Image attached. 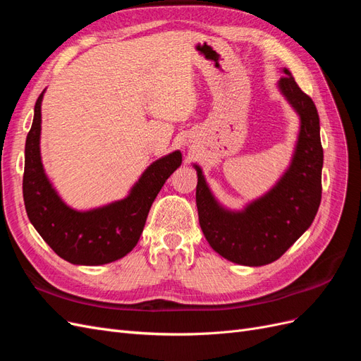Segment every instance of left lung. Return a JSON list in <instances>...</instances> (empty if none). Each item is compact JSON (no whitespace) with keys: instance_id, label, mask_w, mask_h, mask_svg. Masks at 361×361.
Wrapping results in <instances>:
<instances>
[{"instance_id":"8db88e82","label":"left lung","mask_w":361,"mask_h":361,"mask_svg":"<svg viewBox=\"0 0 361 361\" xmlns=\"http://www.w3.org/2000/svg\"><path fill=\"white\" fill-rule=\"evenodd\" d=\"M283 72L279 89L298 113L301 128L290 166L276 187L244 211H228L215 200L202 169L194 166L202 232L218 255L239 265L262 267L281 257L310 227L321 204L324 150L318 110L290 72Z\"/></svg>"}]
</instances>
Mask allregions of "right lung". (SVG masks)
<instances>
[{
    "mask_svg": "<svg viewBox=\"0 0 361 361\" xmlns=\"http://www.w3.org/2000/svg\"><path fill=\"white\" fill-rule=\"evenodd\" d=\"M25 141L24 203L31 224L56 253L73 265H104L126 256L143 232L150 206L170 174L182 164L179 150L150 164L123 200L80 212L64 203L40 159V105Z\"/></svg>",
    "mask_w": 361,
    "mask_h": 361,
    "instance_id": "add662e5",
    "label": "right lung"
}]
</instances>
